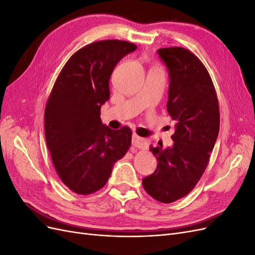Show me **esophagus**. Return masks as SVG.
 I'll return each mask as SVG.
<instances>
[{
    "label": "esophagus",
    "mask_w": 255,
    "mask_h": 255,
    "mask_svg": "<svg viewBox=\"0 0 255 255\" xmlns=\"http://www.w3.org/2000/svg\"><path fill=\"white\" fill-rule=\"evenodd\" d=\"M132 144L135 146V148H138V149H146V146H148V141H146V139H144V138L134 134L132 136Z\"/></svg>",
    "instance_id": "1"
}]
</instances>
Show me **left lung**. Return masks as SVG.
Returning <instances> with one entry per match:
<instances>
[{"label":"left lung","instance_id":"left-lung-1","mask_svg":"<svg viewBox=\"0 0 255 255\" xmlns=\"http://www.w3.org/2000/svg\"><path fill=\"white\" fill-rule=\"evenodd\" d=\"M157 54L169 74L167 111L175 130L172 146H151L158 164L143 177L142 186L153 199L171 203L201 179L217 140L220 115L211 76L194 53L174 47L158 49Z\"/></svg>","mask_w":255,"mask_h":255}]
</instances>
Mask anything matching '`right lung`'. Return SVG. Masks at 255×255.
I'll use <instances>...</instances> for the list:
<instances>
[{
    "label": "right lung",
    "instance_id": "obj_1",
    "mask_svg": "<svg viewBox=\"0 0 255 255\" xmlns=\"http://www.w3.org/2000/svg\"><path fill=\"white\" fill-rule=\"evenodd\" d=\"M136 49L121 40L90 43L73 54L54 84L44 112L45 140L58 176L75 194L101 189L132 142L129 128L112 129L100 115L110 100L114 68Z\"/></svg>",
    "mask_w": 255,
    "mask_h": 255
}]
</instances>
